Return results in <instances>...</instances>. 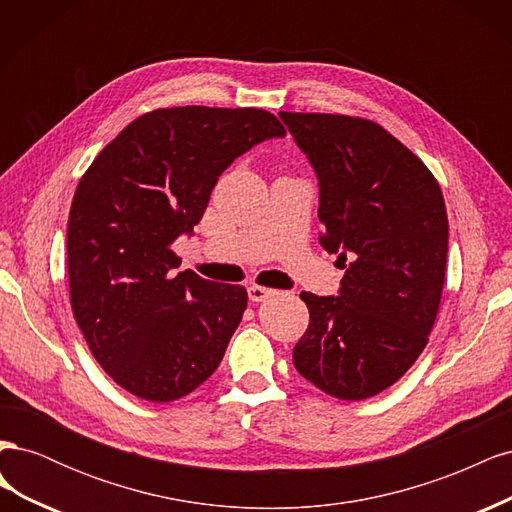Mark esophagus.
Listing matches in <instances>:
<instances>
[{
    "label": "esophagus",
    "mask_w": 512,
    "mask_h": 512,
    "mask_svg": "<svg viewBox=\"0 0 512 512\" xmlns=\"http://www.w3.org/2000/svg\"><path fill=\"white\" fill-rule=\"evenodd\" d=\"M275 290L271 288H265V286H258V284H252L250 288H247V297H250L252 303H260V301H267L269 297H273Z\"/></svg>",
    "instance_id": "esophagus-1"
}]
</instances>
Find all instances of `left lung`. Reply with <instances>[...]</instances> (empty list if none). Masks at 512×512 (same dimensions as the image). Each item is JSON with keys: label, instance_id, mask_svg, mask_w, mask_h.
<instances>
[{"label": "left lung", "instance_id": "1", "mask_svg": "<svg viewBox=\"0 0 512 512\" xmlns=\"http://www.w3.org/2000/svg\"><path fill=\"white\" fill-rule=\"evenodd\" d=\"M280 117L320 181V243L346 269L337 297L301 292L309 324L292 363L331 397H374L414 365L438 316L448 252L442 190L376 121Z\"/></svg>", "mask_w": 512, "mask_h": 512}]
</instances>
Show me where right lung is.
<instances>
[{"mask_svg": "<svg viewBox=\"0 0 512 512\" xmlns=\"http://www.w3.org/2000/svg\"><path fill=\"white\" fill-rule=\"evenodd\" d=\"M284 134L262 108H156L85 170L68 218L70 305L94 359L121 389L168 404L218 369L247 290L175 273L181 258L170 243L200 222L235 158Z\"/></svg>", "mask_w": 512, "mask_h": 512, "instance_id": "obj_1", "label": "right lung"}]
</instances>
